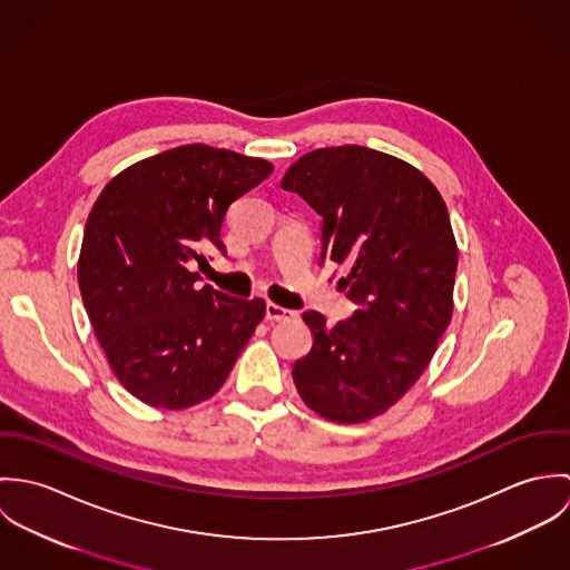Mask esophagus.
<instances>
[{
    "label": "esophagus",
    "mask_w": 570,
    "mask_h": 570,
    "mask_svg": "<svg viewBox=\"0 0 570 570\" xmlns=\"http://www.w3.org/2000/svg\"><path fill=\"white\" fill-rule=\"evenodd\" d=\"M265 318H267L269 323L294 321V318H298V312H294V309H285V307L274 305V303H267V305H265Z\"/></svg>",
    "instance_id": "obj_1"
}]
</instances>
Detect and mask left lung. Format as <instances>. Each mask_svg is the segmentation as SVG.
<instances>
[{"label":"left lung","instance_id":"8db88e82","mask_svg":"<svg viewBox=\"0 0 570 570\" xmlns=\"http://www.w3.org/2000/svg\"><path fill=\"white\" fill-rule=\"evenodd\" d=\"M281 186L323 217L321 263L346 267L357 307L335 326L303 314L314 346L294 384L321 416L366 421L404 397L450 325L459 249L445 202L410 164L357 145L303 156Z\"/></svg>","mask_w":570,"mask_h":570}]
</instances>
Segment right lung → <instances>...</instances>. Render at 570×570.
Returning <instances> with one entry per match:
<instances>
[{
    "mask_svg": "<svg viewBox=\"0 0 570 570\" xmlns=\"http://www.w3.org/2000/svg\"><path fill=\"white\" fill-rule=\"evenodd\" d=\"M272 164L186 145L116 175L96 199L79 258L82 305L120 384L164 410L213 397L265 316V301L195 287L228 208Z\"/></svg>",
    "mask_w": 570,
    "mask_h": 570,
    "instance_id": "obj_1",
    "label": "right lung"
}]
</instances>
